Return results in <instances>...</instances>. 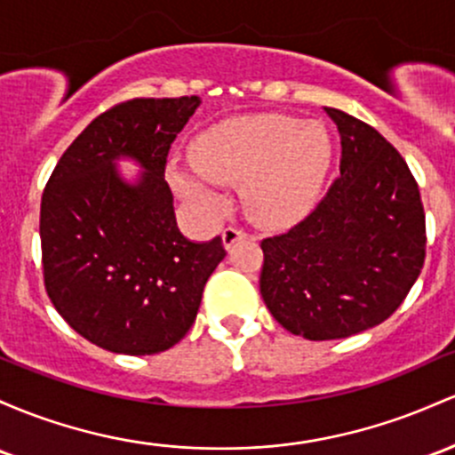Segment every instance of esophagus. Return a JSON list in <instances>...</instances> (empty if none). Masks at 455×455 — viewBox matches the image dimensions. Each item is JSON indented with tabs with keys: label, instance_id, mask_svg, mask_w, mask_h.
<instances>
[{
	"label": "esophagus",
	"instance_id": "1",
	"mask_svg": "<svg viewBox=\"0 0 455 455\" xmlns=\"http://www.w3.org/2000/svg\"><path fill=\"white\" fill-rule=\"evenodd\" d=\"M242 239H246V231H242V228L237 227H227L222 231V243L227 251H231L233 246H235L237 242H242Z\"/></svg>",
	"mask_w": 455,
	"mask_h": 455
}]
</instances>
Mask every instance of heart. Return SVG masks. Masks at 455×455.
Returning <instances> with one entry per match:
<instances>
[{"label": "heart", "instance_id": "heart-1", "mask_svg": "<svg viewBox=\"0 0 455 455\" xmlns=\"http://www.w3.org/2000/svg\"><path fill=\"white\" fill-rule=\"evenodd\" d=\"M198 171L172 162L168 179L188 201L216 207L220 194L207 181L243 183L248 213L263 224H289L307 216L332 162V140L319 123L281 114H257L204 129L192 147Z\"/></svg>", "mask_w": 455, "mask_h": 455}]
</instances>
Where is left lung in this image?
<instances>
[{"label": "left lung", "mask_w": 455, "mask_h": 455, "mask_svg": "<svg viewBox=\"0 0 455 455\" xmlns=\"http://www.w3.org/2000/svg\"><path fill=\"white\" fill-rule=\"evenodd\" d=\"M341 136L339 179L293 228L261 242V296L308 341L391 317L426 261V213L406 162L367 123L323 108Z\"/></svg>", "instance_id": "8db88e82"}]
</instances>
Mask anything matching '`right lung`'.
I'll return each instance as SVG.
<instances>
[{"mask_svg":"<svg viewBox=\"0 0 455 455\" xmlns=\"http://www.w3.org/2000/svg\"><path fill=\"white\" fill-rule=\"evenodd\" d=\"M198 97L133 99L73 140L41 203L44 289L75 332L114 354L144 356L181 341L203 289L227 257L222 237L189 242L179 231L166 157ZM133 158L127 182L116 168Z\"/></svg>","mask_w":455,"mask_h":455,"instance_id":"add662e5","label":"right lung"}]
</instances>
